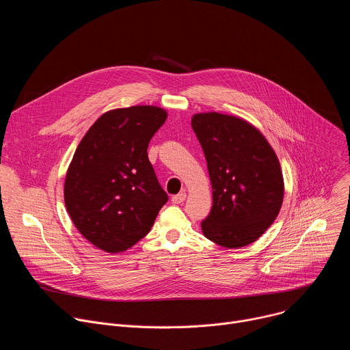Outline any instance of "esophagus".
<instances>
[{
    "label": "esophagus",
    "mask_w": 350,
    "mask_h": 350,
    "mask_svg": "<svg viewBox=\"0 0 350 350\" xmlns=\"http://www.w3.org/2000/svg\"><path fill=\"white\" fill-rule=\"evenodd\" d=\"M185 198H187V193L185 192H180V193L172 196V202L173 204H181V202L185 201Z\"/></svg>",
    "instance_id": "34e87169"
}]
</instances>
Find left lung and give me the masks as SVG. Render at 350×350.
Here are the masks:
<instances>
[{"mask_svg": "<svg viewBox=\"0 0 350 350\" xmlns=\"http://www.w3.org/2000/svg\"><path fill=\"white\" fill-rule=\"evenodd\" d=\"M191 126L204 149L213 191L212 211L201 223L204 235L231 249L255 242L282 205L284 180L273 148L239 118L198 113Z\"/></svg>", "mask_w": 350, "mask_h": 350, "instance_id": "8db88e82", "label": "left lung"}]
</instances>
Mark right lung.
Returning <instances> with one entry per match:
<instances>
[{"instance_id":"right-lung-1","label":"right lung","mask_w":350,"mask_h":350,"mask_svg":"<svg viewBox=\"0 0 350 350\" xmlns=\"http://www.w3.org/2000/svg\"><path fill=\"white\" fill-rule=\"evenodd\" d=\"M166 118L148 105L107 112L76 149L65 205L81 235L105 252H123L144 238L167 202L146 152Z\"/></svg>"}]
</instances>
